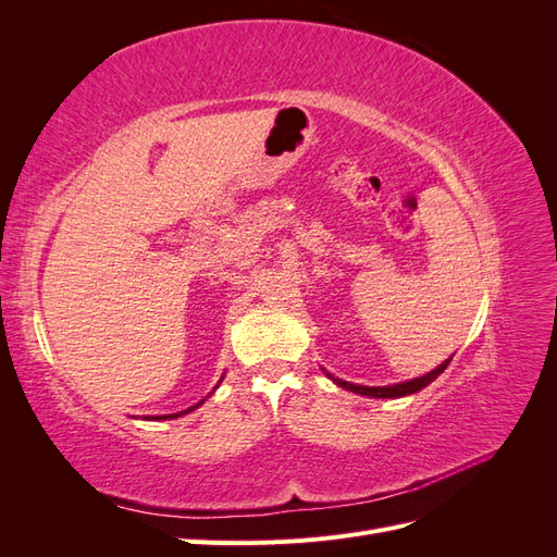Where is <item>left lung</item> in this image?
I'll list each match as a JSON object with an SVG mask.
<instances>
[{
	"mask_svg": "<svg viewBox=\"0 0 557 557\" xmlns=\"http://www.w3.org/2000/svg\"><path fill=\"white\" fill-rule=\"evenodd\" d=\"M450 364V358L446 362H442L436 369H432L430 374L425 376H418L413 381H407V383H397V385H379V387H367V385H356V383H348V381H342V379H334L330 376L336 385L346 387V391L350 393H358V395H367V397H379V399H387V397H404V395H411V393H418L423 391L425 385H430L436 376H440L444 369Z\"/></svg>",
	"mask_w": 557,
	"mask_h": 557,
	"instance_id": "left-lung-1",
	"label": "left lung"
}]
</instances>
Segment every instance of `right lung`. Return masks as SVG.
<instances>
[{
    "instance_id": "1",
    "label": "right lung",
    "mask_w": 557,
    "mask_h": 557,
    "mask_svg": "<svg viewBox=\"0 0 557 557\" xmlns=\"http://www.w3.org/2000/svg\"><path fill=\"white\" fill-rule=\"evenodd\" d=\"M201 401H205V399H201ZM201 401H199V404H201ZM199 404H195V407H190L188 411H181V413H170V416H156V420H164V418H178V416H183V413H190L193 409H197V407H199Z\"/></svg>"
}]
</instances>
